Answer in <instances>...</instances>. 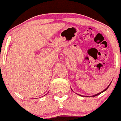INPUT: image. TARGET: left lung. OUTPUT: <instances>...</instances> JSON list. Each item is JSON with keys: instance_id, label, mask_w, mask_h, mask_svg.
I'll use <instances>...</instances> for the list:
<instances>
[{"instance_id": "left-lung-1", "label": "left lung", "mask_w": 121, "mask_h": 121, "mask_svg": "<svg viewBox=\"0 0 121 121\" xmlns=\"http://www.w3.org/2000/svg\"><path fill=\"white\" fill-rule=\"evenodd\" d=\"M111 83H110V85H108V86L107 87V88H106V89H104V91H102V92H99V93H97V94H95V95H93V96H92V97H95V96H97V95H99L101 94V93H103V92L106 91V90H107V89H108V87H109V86H110V84H111ZM71 90H72V89H71ZM72 91H73V90H72ZM77 95H80V96H82V95H80V94H77ZM84 96V97H91V96Z\"/></svg>"}]
</instances>
